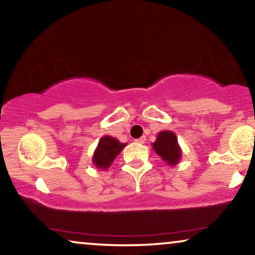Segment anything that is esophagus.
Returning <instances> with one entry per match:
<instances>
[{
	"label": "esophagus",
	"mask_w": 255,
	"mask_h": 255,
	"mask_svg": "<svg viewBox=\"0 0 255 255\" xmlns=\"http://www.w3.org/2000/svg\"><path fill=\"white\" fill-rule=\"evenodd\" d=\"M137 142V143H140V144H143L144 142H145V136H142V137H140V138H137V140H135Z\"/></svg>",
	"instance_id": "34e87169"
}]
</instances>
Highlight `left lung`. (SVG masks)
Segmentation results:
<instances>
[{"mask_svg": "<svg viewBox=\"0 0 255 255\" xmlns=\"http://www.w3.org/2000/svg\"><path fill=\"white\" fill-rule=\"evenodd\" d=\"M151 147L156 154L168 165H176L181 161L182 149L179 147L177 136L171 130H162L157 134L156 141L152 142Z\"/></svg>", "mask_w": 255, "mask_h": 255, "instance_id": "8db88e82", "label": "left lung"}]
</instances>
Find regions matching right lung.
Here are the masks:
<instances>
[{
	"label": "right lung",
	"mask_w": 255,
	"mask_h": 255,
	"mask_svg": "<svg viewBox=\"0 0 255 255\" xmlns=\"http://www.w3.org/2000/svg\"><path fill=\"white\" fill-rule=\"evenodd\" d=\"M127 143H121L120 141L110 135L103 136L99 140L98 147L94 150L92 162L97 168L101 170H106L112 165L115 157L120 154L122 149L126 147Z\"/></svg>",
	"instance_id": "add662e5"
}]
</instances>
